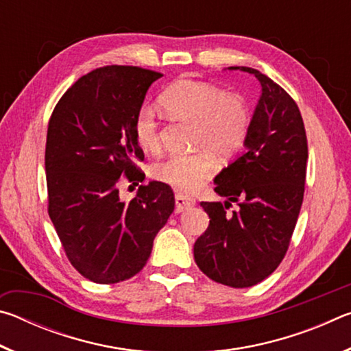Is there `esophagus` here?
Returning a JSON list of instances; mask_svg holds the SVG:
<instances>
[{"label":"esophagus","mask_w":351,"mask_h":351,"mask_svg":"<svg viewBox=\"0 0 351 351\" xmlns=\"http://www.w3.org/2000/svg\"><path fill=\"white\" fill-rule=\"evenodd\" d=\"M195 206V199L187 197V195H182V193H176L175 195V212L180 213L190 209V207Z\"/></svg>","instance_id":"34e87169"}]
</instances>
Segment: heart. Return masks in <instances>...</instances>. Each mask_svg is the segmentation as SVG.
I'll return each mask as SVG.
<instances>
[{
	"label": "heart",
	"instance_id": "obj_1",
	"mask_svg": "<svg viewBox=\"0 0 351 351\" xmlns=\"http://www.w3.org/2000/svg\"><path fill=\"white\" fill-rule=\"evenodd\" d=\"M159 104L170 116L193 122L192 144L199 150L173 153L153 162L150 175L156 181L181 190L197 189L217 170V159L210 151L228 159L245 144L251 111L240 94L226 93L213 83L180 79L159 94ZM132 128L142 150H159V119L153 106H139Z\"/></svg>",
	"mask_w": 351,
	"mask_h": 351
}]
</instances>
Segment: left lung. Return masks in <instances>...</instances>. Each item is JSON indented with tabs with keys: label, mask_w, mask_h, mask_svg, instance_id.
<instances>
[{
	"label": "left lung",
	"mask_w": 351,
	"mask_h": 351,
	"mask_svg": "<svg viewBox=\"0 0 351 351\" xmlns=\"http://www.w3.org/2000/svg\"><path fill=\"white\" fill-rule=\"evenodd\" d=\"M261 85L245 152L215 178L224 204L201 201L210 221L193 246L198 268L213 282L247 288L265 280L287 254L305 192L308 141L294 99L247 66ZM237 202L239 209L228 212Z\"/></svg>",
	"instance_id": "obj_1"
}]
</instances>
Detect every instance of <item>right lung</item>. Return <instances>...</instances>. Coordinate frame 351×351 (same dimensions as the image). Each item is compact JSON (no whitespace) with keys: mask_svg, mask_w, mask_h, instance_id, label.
<instances>
[{"mask_svg":"<svg viewBox=\"0 0 351 351\" xmlns=\"http://www.w3.org/2000/svg\"><path fill=\"white\" fill-rule=\"evenodd\" d=\"M161 73L108 64L82 75L47 123V213L71 265L88 280L111 285L144 268L153 240L173 212L170 186L142 184L125 203L122 182L144 181V152L133 119Z\"/></svg>","mask_w":351,"mask_h":351,"instance_id":"1","label":"right lung"}]
</instances>
